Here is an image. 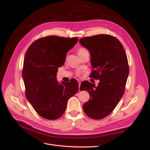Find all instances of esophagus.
<instances>
[{
  "instance_id": "34e87169",
  "label": "esophagus",
  "mask_w": 150,
  "mask_h": 150,
  "mask_svg": "<svg viewBox=\"0 0 150 150\" xmlns=\"http://www.w3.org/2000/svg\"><path fill=\"white\" fill-rule=\"evenodd\" d=\"M78 83H79V90L80 91V86H81V82H80V81H78Z\"/></svg>"
}]
</instances>
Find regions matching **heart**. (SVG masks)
I'll return each mask as SVG.
<instances>
[{"instance_id":"1","label":"heart","mask_w":150,"mask_h":150,"mask_svg":"<svg viewBox=\"0 0 150 150\" xmlns=\"http://www.w3.org/2000/svg\"><path fill=\"white\" fill-rule=\"evenodd\" d=\"M86 51H87V50H86V49H84V48H79V49H78V55H79V56L81 55V54H82L83 53H84V52H86Z\"/></svg>"}]
</instances>
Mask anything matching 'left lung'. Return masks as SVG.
Masks as SVG:
<instances>
[{
	"label": "left lung",
	"instance_id": "1",
	"mask_svg": "<svg viewBox=\"0 0 150 150\" xmlns=\"http://www.w3.org/2000/svg\"><path fill=\"white\" fill-rule=\"evenodd\" d=\"M79 42L91 54L93 69L90 77L99 80L98 86L88 81L81 83L80 90L90 95L83 110L91 118L101 120L111 114L123 96L129 74L128 59L122 44L112 35H93Z\"/></svg>",
	"mask_w": 150,
	"mask_h": 150
}]
</instances>
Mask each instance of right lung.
Here are the masks:
<instances>
[{"mask_svg":"<svg viewBox=\"0 0 150 150\" xmlns=\"http://www.w3.org/2000/svg\"><path fill=\"white\" fill-rule=\"evenodd\" d=\"M77 38L50 35L36 40L25 54L22 78L25 96L38 114L54 120L64 114L68 99L77 93L78 83H59L58 67L65 62L66 53L78 42Z\"/></svg>","mask_w":150,"mask_h":150,"instance_id":"obj_1","label":"right lung"}]
</instances>
